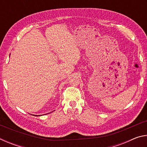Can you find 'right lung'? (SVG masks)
I'll list each match as a JSON object with an SVG mask.
<instances>
[{
  "label": "right lung",
  "instance_id": "1",
  "mask_svg": "<svg viewBox=\"0 0 147 147\" xmlns=\"http://www.w3.org/2000/svg\"><path fill=\"white\" fill-rule=\"evenodd\" d=\"M36 116H40V115H36Z\"/></svg>",
  "mask_w": 147,
  "mask_h": 147
}]
</instances>
